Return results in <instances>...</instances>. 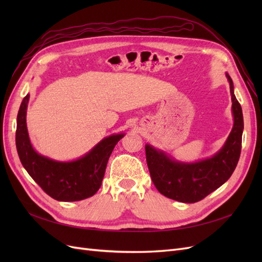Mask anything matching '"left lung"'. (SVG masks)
Listing matches in <instances>:
<instances>
[{
	"mask_svg": "<svg viewBox=\"0 0 262 262\" xmlns=\"http://www.w3.org/2000/svg\"><path fill=\"white\" fill-rule=\"evenodd\" d=\"M232 95L234 125L219 152L207 160L180 163L149 144L145 145L146 163L156 189L165 196L184 203H194L220 188L232 176L242 149L244 118L234 94V84L226 74Z\"/></svg>",
	"mask_w": 262,
	"mask_h": 262,
	"instance_id": "obj_1",
	"label": "left lung"
}]
</instances>
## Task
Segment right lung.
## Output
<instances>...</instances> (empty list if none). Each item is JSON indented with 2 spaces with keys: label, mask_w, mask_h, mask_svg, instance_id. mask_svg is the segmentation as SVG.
I'll return each instance as SVG.
<instances>
[{
  "label": "right lung",
  "mask_w": 262,
  "mask_h": 262,
  "mask_svg": "<svg viewBox=\"0 0 262 262\" xmlns=\"http://www.w3.org/2000/svg\"><path fill=\"white\" fill-rule=\"evenodd\" d=\"M29 94L24 97L17 115L16 148L29 176L43 191L58 201H80L98 191L114 147L124 133L102 139L83 157L72 162H58L38 154L30 143L26 125Z\"/></svg>",
  "instance_id": "1"
}]
</instances>
